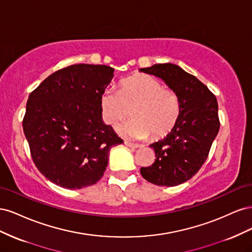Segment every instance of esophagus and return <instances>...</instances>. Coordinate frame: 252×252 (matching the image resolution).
<instances>
[{"label": "esophagus", "instance_id": "obj_1", "mask_svg": "<svg viewBox=\"0 0 252 252\" xmlns=\"http://www.w3.org/2000/svg\"><path fill=\"white\" fill-rule=\"evenodd\" d=\"M124 144L126 145V146L130 147V148H138V147H141L140 144H135V143H132V142H129V141H125Z\"/></svg>", "mask_w": 252, "mask_h": 252}]
</instances>
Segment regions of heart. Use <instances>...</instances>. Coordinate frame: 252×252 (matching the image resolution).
Masks as SVG:
<instances>
[{"instance_id": "obj_1", "label": "heart", "mask_w": 252, "mask_h": 252, "mask_svg": "<svg viewBox=\"0 0 252 252\" xmlns=\"http://www.w3.org/2000/svg\"><path fill=\"white\" fill-rule=\"evenodd\" d=\"M103 117L116 124L131 112L133 119L121 127V131L134 139L168 133L178 122L181 103L173 90L149 74L136 73L121 82V90L106 87L101 94Z\"/></svg>"}]
</instances>
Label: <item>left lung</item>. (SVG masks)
<instances>
[{"mask_svg":"<svg viewBox=\"0 0 252 252\" xmlns=\"http://www.w3.org/2000/svg\"><path fill=\"white\" fill-rule=\"evenodd\" d=\"M140 71L154 74L178 94L181 112L171 131L150 144L156 161L140 169L142 177L158 186L172 187L191 179L209 155L219 132L218 101L194 75L171 63L156 64Z\"/></svg>","mask_w":252,"mask_h":252,"instance_id":"8db88e82","label":"left lung"}]
</instances>
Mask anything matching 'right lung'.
<instances>
[{
  "label": "right lung",
  "instance_id": "right-lung-1",
  "mask_svg": "<svg viewBox=\"0 0 252 252\" xmlns=\"http://www.w3.org/2000/svg\"><path fill=\"white\" fill-rule=\"evenodd\" d=\"M113 71L106 65H71L29 94L23 130L36 168L58 186L73 190L95 184L110 148L123 143L102 120L101 94Z\"/></svg>",
  "mask_w": 252,
  "mask_h": 252
}]
</instances>
